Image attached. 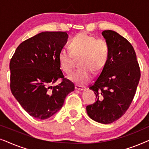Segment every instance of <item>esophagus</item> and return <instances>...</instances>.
<instances>
[{"mask_svg": "<svg viewBox=\"0 0 149 149\" xmlns=\"http://www.w3.org/2000/svg\"><path fill=\"white\" fill-rule=\"evenodd\" d=\"M75 89L79 91H83L85 90V87L81 86V85H75Z\"/></svg>", "mask_w": 149, "mask_h": 149, "instance_id": "obj_1", "label": "esophagus"}]
</instances>
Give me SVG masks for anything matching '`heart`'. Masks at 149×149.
I'll return each mask as SVG.
<instances>
[{
  "mask_svg": "<svg viewBox=\"0 0 149 149\" xmlns=\"http://www.w3.org/2000/svg\"><path fill=\"white\" fill-rule=\"evenodd\" d=\"M70 51L62 49L58 55L60 67L66 74L74 68V59H80V70L68 77L72 82L84 85L93 77V72H100L107 64L109 56V45L104 38H96L86 32H81L73 38L70 44Z\"/></svg>",
  "mask_w": 149,
  "mask_h": 149,
  "instance_id": "1",
  "label": "heart"
}]
</instances>
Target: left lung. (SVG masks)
Listing matches in <instances>:
<instances>
[{
  "mask_svg": "<svg viewBox=\"0 0 149 149\" xmlns=\"http://www.w3.org/2000/svg\"><path fill=\"white\" fill-rule=\"evenodd\" d=\"M102 34L109 45L107 64L94 83L96 102L87 106V115L93 121L109 124L123 116L135 95L140 70L133 47L128 40L113 30Z\"/></svg>",
  "mask_w": 149,
  "mask_h": 149,
  "instance_id": "1",
  "label": "left lung"
}]
</instances>
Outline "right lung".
<instances>
[{
	"mask_svg": "<svg viewBox=\"0 0 149 149\" xmlns=\"http://www.w3.org/2000/svg\"><path fill=\"white\" fill-rule=\"evenodd\" d=\"M66 32H44L22 42L10 61L12 94L30 116L48 119L62 109L74 85L64 78L58 55L67 42ZM63 79L58 86L52 85Z\"/></svg>",
	"mask_w": 149,
	"mask_h": 149,
	"instance_id": "1",
	"label": "right lung"
}]
</instances>
